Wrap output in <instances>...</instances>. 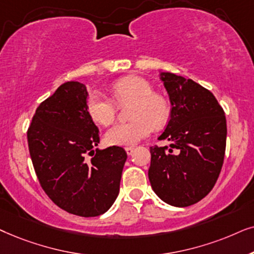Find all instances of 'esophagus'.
Listing matches in <instances>:
<instances>
[{
    "label": "esophagus",
    "mask_w": 254,
    "mask_h": 254,
    "mask_svg": "<svg viewBox=\"0 0 254 254\" xmlns=\"http://www.w3.org/2000/svg\"><path fill=\"white\" fill-rule=\"evenodd\" d=\"M125 151H127V153L129 154V155H131L133 153V151H134V147L133 146H129V147H125Z\"/></svg>",
    "instance_id": "1"
}]
</instances>
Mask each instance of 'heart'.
I'll return each instance as SVG.
<instances>
[{
  "instance_id": "b5f03b06",
  "label": "heart",
  "mask_w": 254,
  "mask_h": 254,
  "mask_svg": "<svg viewBox=\"0 0 254 254\" xmlns=\"http://www.w3.org/2000/svg\"><path fill=\"white\" fill-rule=\"evenodd\" d=\"M111 94L118 104L133 103L127 123L114 125L107 131L106 140L111 145H134L151 133L154 127L167 123L171 106L167 99L154 93V88L147 80L137 75L122 77L111 86ZM86 110L97 124L108 127L117 116V104L99 90L88 94Z\"/></svg>"
}]
</instances>
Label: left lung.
<instances>
[{
    "label": "left lung",
    "mask_w": 254,
    "mask_h": 254,
    "mask_svg": "<svg viewBox=\"0 0 254 254\" xmlns=\"http://www.w3.org/2000/svg\"><path fill=\"white\" fill-rule=\"evenodd\" d=\"M160 75L172 110L159 139L170 140L171 145L150 147L148 179L162 201L188 207L210 192L221 173L226 145L225 115L207 88L173 73Z\"/></svg>",
    "instance_id": "left-lung-1"
}]
</instances>
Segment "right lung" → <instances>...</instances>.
Returning a JSON list of instances; mask_svg holds the SVG:
<instances>
[{"mask_svg":"<svg viewBox=\"0 0 254 254\" xmlns=\"http://www.w3.org/2000/svg\"><path fill=\"white\" fill-rule=\"evenodd\" d=\"M87 96L83 83H63L37 108L28 144L37 178L51 200L69 214L95 217L116 200L127 155L121 146L94 150L100 134L87 114Z\"/></svg>","mask_w":254,"mask_h":254,"instance_id":"right-lung-1","label":"right lung"}]
</instances>
